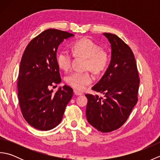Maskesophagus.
I'll return each mask as SVG.
<instances>
[{"mask_svg":"<svg viewBox=\"0 0 160 160\" xmlns=\"http://www.w3.org/2000/svg\"><path fill=\"white\" fill-rule=\"evenodd\" d=\"M73 92H74V94L76 95V96H80V95L82 94V93L80 92V91H78V90H76V89L73 90Z\"/></svg>","mask_w":160,"mask_h":160,"instance_id":"34e87169","label":"esophagus"}]
</instances>
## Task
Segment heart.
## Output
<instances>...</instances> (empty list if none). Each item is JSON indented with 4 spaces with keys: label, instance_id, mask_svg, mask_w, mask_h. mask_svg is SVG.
Here are the masks:
<instances>
[{
    "label": "heart",
    "instance_id": "heart-1",
    "mask_svg": "<svg viewBox=\"0 0 160 160\" xmlns=\"http://www.w3.org/2000/svg\"><path fill=\"white\" fill-rule=\"evenodd\" d=\"M71 52L75 57L85 58V69H89L94 73H100L107 69L109 58L106 51L93 40L82 38L73 42L71 45ZM72 56L67 50H61L57 55V63L61 69L67 71L71 65ZM93 76L85 72L71 73L66 77V82L78 90H83L92 82Z\"/></svg>",
    "mask_w": 160,
    "mask_h": 160
}]
</instances>
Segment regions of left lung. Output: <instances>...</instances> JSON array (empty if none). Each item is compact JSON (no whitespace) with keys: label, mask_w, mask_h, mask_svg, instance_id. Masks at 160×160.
<instances>
[{"label":"left lung","mask_w":160,"mask_h":160,"mask_svg":"<svg viewBox=\"0 0 160 160\" xmlns=\"http://www.w3.org/2000/svg\"><path fill=\"white\" fill-rule=\"evenodd\" d=\"M111 45L109 66L92 89L104 98L86 94V115L98 131L108 132L121 127L138 102L140 78L131 49L115 34L104 33Z\"/></svg>","instance_id":"left-lung-1"}]
</instances>
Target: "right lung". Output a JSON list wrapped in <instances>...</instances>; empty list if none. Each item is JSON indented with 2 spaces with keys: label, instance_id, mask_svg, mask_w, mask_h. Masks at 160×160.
<instances>
[{
  "label": "right lung",
  "instance_id": "add662e5",
  "mask_svg": "<svg viewBox=\"0 0 160 160\" xmlns=\"http://www.w3.org/2000/svg\"><path fill=\"white\" fill-rule=\"evenodd\" d=\"M73 36L59 29H47L33 38L23 53L17 79L18 102L25 120L38 130L48 131L58 125L73 96L72 88L67 85L55 93L49 89L61 82L58 47Z\"/></svg>",
  "mask_w": 160,
  "mask_h": 160
}]
</instances>
